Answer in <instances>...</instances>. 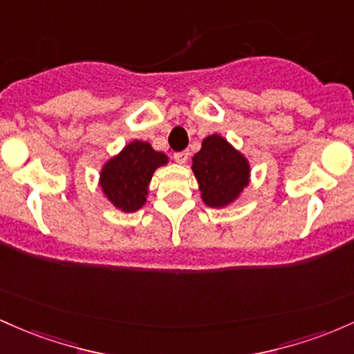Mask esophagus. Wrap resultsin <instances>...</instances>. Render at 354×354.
I'll use <instances>...</instances> for the list:
<instances>
[{"mask_svg":"<svg viewBox=\"0 0 354 354\" xmlns=\"http://www.w3.org/2000/svg\"><path fill=\"white\" fill-rule=\"evenodd\" d=\"M174 160H176L177 164L184 165L185 162L189 160V152H177V153H174Z\"/></svg>","mask_w":354,"mask_h":354,"instance_id":"1","label":"esophagus"}]
</instances>
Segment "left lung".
<instances>
[{"mask_svg": "<svg viewBox=\"0 0 354 354\" xmlns=\"http://www.w3.org/2000/svg\"><path fill=\"white\" fill-rule=\"evenodd\" d=\"M192 172L202 202L214 209L234 204L251 182L248 157L219 133L202 140L201 150L192 157Z\"/></svg>", "mask_w": 354, "mask_h": 354, "instance_id": "obj_1", "label": "left lung"}]
</instances>
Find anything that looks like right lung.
Here are the masks:
<instances>
[{"mask_svg":"<svg viewBox=\"0 0 354 354\" xmlns=\"http://www.w3.org/2000/svg\"><path fill=\"white\" fill-rule=\"evenodd\" d=\"M167 164L169 157L153 150L149 142L132 140L102 165L98 185L115 209L137 212L145 205L153 172Z\"/></svg>","mask_w":354,"mask_h":354,"instance_id":"add662e5","label":"right lung"}]
</instances>
